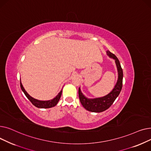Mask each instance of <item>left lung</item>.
Returning <instances> with one entry per match:
<instances>
[{"mask_svg": "<svg viewBox=\"0 0 151 151\" xmlns=\"http://www.w3.org/2000/svg\"><path fill=\"white\" fill-rule=\"evenodd\" d=\"M107 54L110 58L115 59L118 70L117 82L113 91L105 97L93 99H88L83 96L80 88L78 89L79 98H80L81 104L86 109L91 112L100 113L108 109L112 105L116 99L119 95L122 88L123 71L121 66L120 62L116 55L112 52L108 51Z\"/></svg>", "mask_w": 151, "mask_h": 151, "instance_id": "left-lung-1", "label": "left lung"}]
</instances>
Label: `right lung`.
Masks as SVG:
<instances>
[{
  "label": "right lung",
  "mask_w": 151,
  "mask_h": 151,
  "mask_svg": "<svg viewBox=\"0 0 151 151\" xmlns=\"http://www.w3.org/2000/svg\"><path fill=\"white\" fill-rule=\"evenodd\" d=\"M20 86L21 90L23 91V92L24 93L25 96L27 97V98L30 100V101L32 104L35 106L39 108H52L54 106L58 104V103L62 95V91H61L59 93L58 96L55 97V98H54L53 99L51 100H47V101H41V100H38L37 99H35L34 98L32 97L31 96H30L27 93V92L25 91L24 88H23V86L21 84V82L20 81Z\"/></svg>",
  "instance_id": "right-lung-1"
}]
</instances>
